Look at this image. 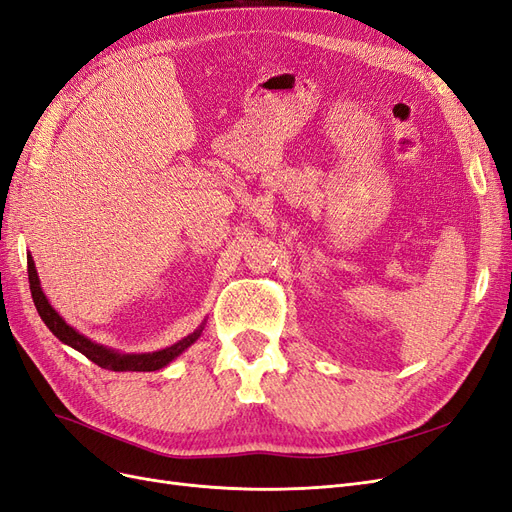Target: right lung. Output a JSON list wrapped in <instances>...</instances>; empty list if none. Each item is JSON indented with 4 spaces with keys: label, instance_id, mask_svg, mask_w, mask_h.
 I'll return each instance as SVG.
<instances>
[{
    "label": "right lung",
    "instance_id": "right-lung-1",
    "mask_svg": "<svg viewBox=\"0 0 512 512\" xmlns=\"http://www.w3.org/2000/svg\"><path fill=\"white\" fill-rule=\"evenodd\" d=\"M27 274H29V289H31V298H34L38 315L42 317V321L46 323V327L63 342L72 346L78 353H82L85 357H89L93 364H97L100 368L112 370V372H155L161 370L163 366H168L172 359H176L180 353L187 351L189 346L200 338L202 329L206 323H202L200 327L195 329L193 334L185 336L183 340H178L172 346H166L161 351H153V353H119L114 349H108L104 344H97L93 340H89L87 336L78 334L74 327H70L68 323L63 321V317H59V312L48 304L46 295L40 287V278L36 272V263L31 259V255H27Z\"/></svg>",
    "mask_w": 512,
    "mask_h": 512
}]
</instances>
